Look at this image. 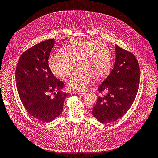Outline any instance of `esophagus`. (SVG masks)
Instances as JSON below:
<instances>
[{
	"label": "esophagus",
	"mask_w": 158,
	"mask_h": 158,
	"mask_svg": "<svg viewBox=\"0 0 158 158\" xmlns=\"http://www.w3.org/2000/svg\"><path fill=\"white\" fill-rule=\"evenodd\" d=\"M75 94H77V95H84V94H86V92H85V91H76V92H75Z\"/></svg>",
	"instance_id": "1"
}]
</instances>
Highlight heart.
I'll list each match as a JSON object with an SVG mask.
<instances>
[{
    "mask_svg": "<svg viewBox=\"0 0 158 158\" xmlns=\"http://www.w3.org/2000/svg\"><path fill=\"white\" fill-rule=\"evenodd\" d=\"M61 54L49 58V66L55 76L64 79L69 76L77 64L78 69L68 81L72 90H84L93 78L101 80L109 74L112 68L110 50L104 43L98 41L74 40L64 45Z\"/></svg>",
    "mask_w": 158,
    "mask_h": 158,
    "instance_id": "b5f03b06",
    "label": "heart"
}]
</instances>
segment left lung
<instances>
[{"label": "left lung", "instance_id": "left-lung-1", "mask_svg": "<svg viewBox=\"0 0 158 158\" xmlns=\"http://www.w3.org/2000/svg\"><path fill=\"white\" fill-rule=\"evenodd\" d=\"M140 81V69L134 54L115 45V62L108 76L99 86L100 93L92 108L94 117L103 124L122 118L136 97Z\"/></svg>", "mask_w": 158, "mask_h": 158}]
</instances>
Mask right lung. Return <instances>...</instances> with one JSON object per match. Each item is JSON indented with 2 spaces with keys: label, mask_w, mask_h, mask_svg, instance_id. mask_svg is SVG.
Returning a JSON list of instances; mask_svg holds the SVG:
<instances>
[{
  "label": "right lung",
  "mask_w": 158,
  "mask_h": 158,
  "mask_svg": "<svg viewBox=\"0 0 158 158\" xmlns=\"http://www.w3.org/2000/svg\"><path fill=\"white\" fill-rule=\"evenodd\" d=\"M54 39L31 47L20 57L15 71L17 92L24 107L32 117L48 123L62 113L68 94L63 82L54 76L48 64Z\"/></svg>",
  "instance_id": "obj_1"
}]
</instances>
